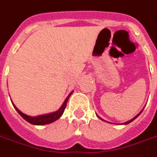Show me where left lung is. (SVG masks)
I'll return each instance as SVG.
<instances>
[{
	"label": "left lung",
	"mask_w": 157,
	"mask_h": 157,
	"mask_svg": "<svg viewBox=\"0 0 157 157\" xmlns=\"http://www.w3.org/2000/svg\"><path fill=\"white\" fill-rule=\"evenodd\" d=\"M142 111H143V110H142ZM142 111H141V112H140V113H139V114H137V115L135 116V118H132V119H130V120H128V121L125 122V123H124V124H129V123H131L132 121H134V120H135V118H137V117H138V116L140 115V113H141ZM98 118H99V117H98ZM100 119H102V120H103V119H102V118H100ZM104 121H105V120H104ZM106 122H107V121H106Z\"/></svg>",
	"instance_id": "8db88e82"
}]
</instances>
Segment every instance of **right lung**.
Returning <instances> with one entry per match:
<instances>
[{"label":"right lung","mask_w":157,"mask_h":157,"mask_svg":"<svg viewBox=\"0 0 157 157\" xmlns=\"http://www.w3.org/2000/svg\"><path fill=\"white\" fill-rule=\"evenodd\" d=\"M71 92L69 96L66 98V99L65 100V102H63V104L60 107V109L57 110L56 112L51 113H48V114H44V115H40V116H36V117H32V116H29L27 115V114H24L23 113H22L20 110H19L17 107H16L13 103V106H14V108L17 111L20 115L22 116V118L25 119L26 121H28L30 124H32L34 125H44V124H51L53 122L56 121L57 119L61 117V115L63 114V113L65 111V108H66V103L68 102V99L70 98V96L72 94Z\"/></svg>","instance_id":"add662e5"}]
</instances>
